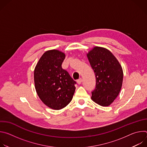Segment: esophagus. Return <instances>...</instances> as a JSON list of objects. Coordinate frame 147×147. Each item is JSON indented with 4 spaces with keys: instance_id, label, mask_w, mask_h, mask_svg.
I'll return each instance as SVG.
<instances>
[{
    "instance_id": "1",
    "label": "esophagus",
    "mask_w": 147,
    "mask_h": 147,
    "mask_svg": "<svg viewBox=\"0 0 147 147\" xmlns=\"http://www.w3.org/2000/svg\"><path fill=\"white\" fill-rule=\"evenodd\" d=\"M77 82V83L78 84H81V82H82V78H80L78 79Z\"/></svg>"
}]
</instances>
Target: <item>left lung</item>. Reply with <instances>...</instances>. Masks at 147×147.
<instances>
[{
	"label": "left lung",
	"mask_w": 147,
	"mask_h": 147,
	"mask_svg": "<svg viewBox=\"0 0 147 147\" xmlns=\"http://www.w3.org/2000/svg\"><path fill=\"white\" fill-rule=\"evenodd\" d=\"M96 77V86L91 99L102 107H108L119 95L123 73L119 62L108 49L94 47L87 54Z\"/></svg>",
	"instance_id": "8db88e82"
}]
</instances>
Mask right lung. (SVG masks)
<instances>
[{
	"instance_id": "right-lung-1",
	"label": "right lung",
	"mask_w": 147,
	"mask_h": 147,
	"mask_svg": "<svg viewBox=\"0 0 147 147\" xmlns=\"http://www.w3.org/2000/svg\"><path fill=\"white\" fill-rule=\"evenodd\" d=\"M65 55L57 50L45 52L35 68V90L40 100L55 110L66 107L75 92L76 82L61 64Z\"/></svg>"
}]
</instances>
